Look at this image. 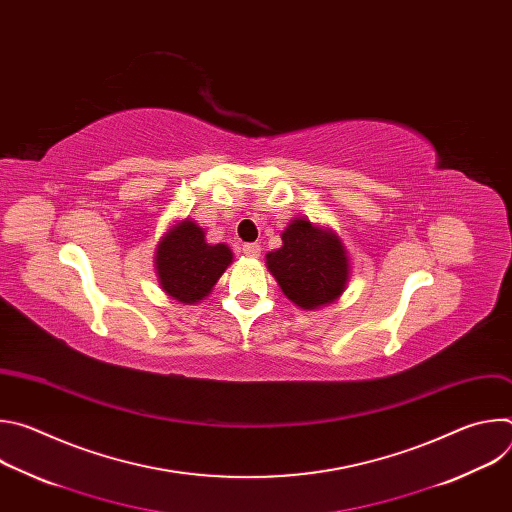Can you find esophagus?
<instances>
[{
  "label": "esophagus",
  "mask_w": 512,
  "mask_h": 512,
  "mask_svg": "<svg viewBox=\"0 0 512 512\" xmlns=\"http://www.w3.org/2000/svg\"><path fill=\"white\" fill-rule=\"evenodd\" d=\"M243 253L247 257H259L261 255V245L259 243H247V245H243Z\"/></svg>",
  "instance_id": "34e87169"
}]
</instances>
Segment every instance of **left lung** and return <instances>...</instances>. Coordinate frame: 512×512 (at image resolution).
<instances>
[{"instance_id": "1", "label": "left lung", "mask_w": 512, "mask_h": 512, "mask_svg": "<svg viewBox=\"0 0 512 512\" xmlns=\"http://www.w3.org/2000/svg\"><path fill=\"white\" fill-rule=\"evenodd\" d=\"M265 265L283 296L302 310L334 304L350 279V257L340 237L302 216L281 231V247L265 255Z\"/></svg>"}]
</instances>
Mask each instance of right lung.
I'll use <instances>...</instances> for the list:
<instances>
[{
	"mask_svg": "<svg viewBox=\"0 0 512 512\" xmlns=\"http://www.w3.org/2000/svg\"><path fill=\"white\" fill-rule=\"evenodd\" d=\"M154 263L166 296L190 306L210 296L216 281L233 263V251L225 243H206L204 229L192 218H182L160 237Z\"/></svg>",
	"mask_w": 512,
	"mask_h": 512,
	"instance_id": "right-lung-1",
	"label": "right lung"
}]
</instances>
